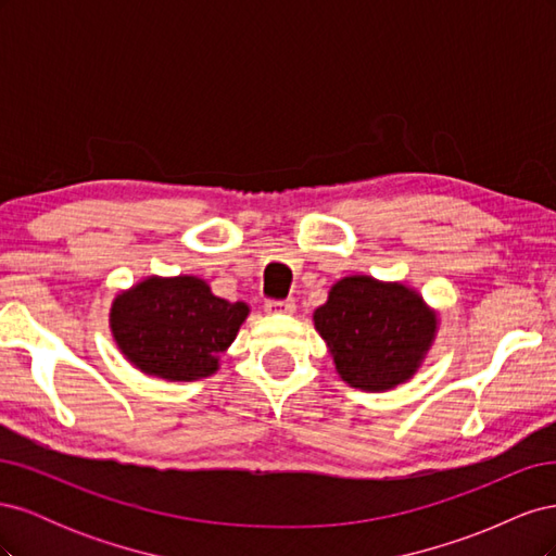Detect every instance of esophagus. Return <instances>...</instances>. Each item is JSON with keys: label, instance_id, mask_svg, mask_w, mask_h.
Segmentation results:
<instances>
[{"label": "esophagus", "instance_id": "obj_1", "mask_svg": "<svg viewBox=\"0 0 556 556\" xmlns=\"http://www.w3.org/2000/svg\"><path fill=\"white\" fill-rule=\"evenodd\" d=\"M264 308H266V313H294L296 304H294V299H282V301L268 299Z\"/></svg>", "mask_w": 556, "mask_h": 556}]
</instances>
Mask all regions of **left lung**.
I'll return each mask as SVG.
<instances>
[{
	"label": "left lung",
	"mask_w": 556,
	"mask_h": 556,
	"mask_svg": "<svg viewBox=\"0 0 556 556\" xmlns=\"http://www.w3.org/2000/svg\"><path fill=\"white\" fill-rule=\"evenodd\" d=\"M339 376L364 392H384L422 366L439 317L401 282L371 276L341 278L313 313Z\"/></svg>",
	"instance_id": "1"
}]
</instances>
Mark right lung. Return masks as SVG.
<instances>
[{
    "mask_svg": "<svg viewBox=\"0 0 556 556\" xmlns=\"http://www.w3.org/2000/svg\"><path fill=\"white\" fill-rule=\"evenodd\" d=\"M248 313L243 301L215 296L197 276H150L113 299L111 331L141 374L190 382L217 371Z\"/></svg>",
    "mask_w": 556,
    "mask_h": 556,
    "instance_id": "obj_1",
    "label": "right lung"
}]
</instances>
